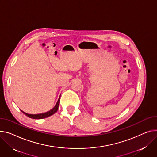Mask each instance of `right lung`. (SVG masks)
<instances>
[{
    "label": "right lung",
    "mask_w": 157,
    "mask_h": 157,
    "mask_svg": "<svg viewBox=\"0 0 157 157\" xmlns=\"http://www.w3.org/2000/svg\"><path fill=\"white\" fill-rule=\"evenodd\" d=\"M59 103H60V97L58 99L56 105L52 108L51 110H50L48 112H46L45 113H38V114H30V113H26L25 112H23V110H21V112L25 113L26 116H28L29 118L31 119H44V118H47L52 115L54 114L59 109Z\"/></svg>",
    "instance_id": "1"
}]
</instances>
